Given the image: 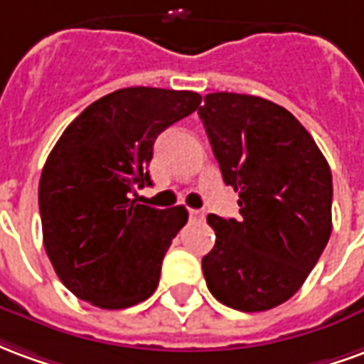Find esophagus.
Returning a JSON list of instances; mask_svg holds the SVG:
<instances>
[{"label":"esophagus","instance_id":"obj_1","mask_svg":"<svg viewBox=\"0 0 364 364\" xmlns=\"http://www.w3.org/2000/svg\"><path fill=\"white\" fill-rule=\"evenodd\" d=\"M189 214H191V218H195V220H203V218L206 216L205 210H197V208H191Z\"/></svg>","mask_w":364,"mask_h":364}]
</instances>
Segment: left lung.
Listing matches in <instances>:
<instances>
[{
	"instance_id": "8db88e82",
	"label": "left lung",
	"mask_w": 364,
	"mask_h": 364,
	"mask_svg": "<svg viewBox=\"0 0 364 364\" xmlns=\"http://www.w3.org/2000/svg\"><path fill=\"white\" fill-rule=\"evenodd\" d=\"M240 218L208 214L216 244L203 257L206 287L240 312L287 302L331 234V171L310 132L263 97L208 93L198 107Z\"/></svg>"
}]
</instances>
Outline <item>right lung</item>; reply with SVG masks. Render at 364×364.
I'll return each instance as SVG.
<instances>
[{"instance_id": "1", "label": "right lung", "mask_w": 364, "mask_h": 364, "mask_svg": "<svg viewBox=\"0 0 364 364\" xmlns=\"http://www.w3.org/2000/svg\"><path fill=\"white\" fill-rule=\"evenodd\" d=\"M200 99L159 87L112 91L52 148L38 183L44 250L77 298L120 310L158 289L164 255L189 214L185 206L138 205L130 193L151 185L156 138L197 111Z\"/></svg>"}]
</instances>
